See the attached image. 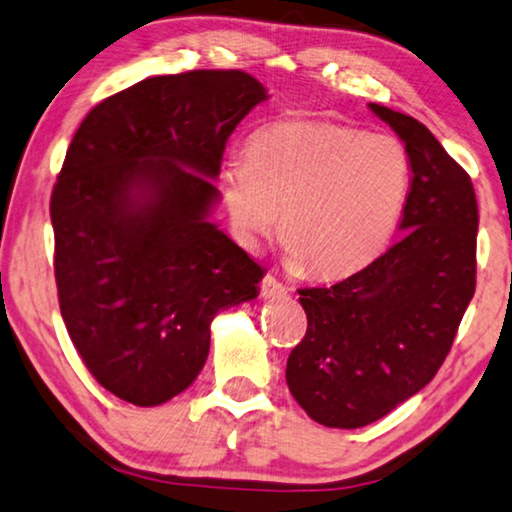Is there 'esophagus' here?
Returning a JSON list of instances; mask_svg holds the SVG:
<instances>
[{"label":"esophagus","mask_w":512,"mask_h":512,"mask_svg":"<svg viewBox=\"0 0 512 512\" xmlns=\"http://www.w3.org/2000/svg\"><path fill=\"white\" fill-rule=\"evenodd\" d=\"M286 293H288V288L283 286L277 277L265 274L261 281V295L265 297V300H279V297H286Z\"/></svg>","instance_id":"34e87169"}]
</instances>
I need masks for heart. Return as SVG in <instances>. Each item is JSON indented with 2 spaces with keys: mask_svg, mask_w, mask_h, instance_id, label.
<instances>
[{
  "mask_svg": "<svg viewBox=\"0 0 512 512\" xmlns=\"http://www.w3.org/2000/svg\"><path fill=\"white\" fill-rule=\"evenodd\" d=\"M229 215L247 240L279 238L313 277H341L375 261L403 217L412 160L403 141L332 121L267 123L245 160L219 178Z\"/></svg>",
  "mask_w": 512,
  "mask_h": 512,
  "instance_id": "obj_1",
  "label": "heart"
}]
</instances>
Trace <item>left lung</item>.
Listing matches in <instances>:
<instances>
[{
	"label": "left lung",
	"instance_id": "obj_1",
	"mask_svg": "<svg viewBox=\"0 0 512 512\" xmlns=\"http://www.w3.org/2000/svg\"><path fill=\"white\" fill-rule=\"evenodd\" d=\"M403 139L412 187L403 238L329 288H302L306 334L286 364L293 398L327 428L368 426L419 393L451 350L476 290L471 178L412 116L368 105Z\"/></svg>",
	"mask_w": 512,
	"mask_h": 512
}]
</instances>
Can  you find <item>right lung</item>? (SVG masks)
Instances as JSON below:
<instances>
[{
  "label": "right lung",
  "mask_w": 512,
  "mask_h": 512,
  "mask_svg": "<svg viewBox=\"0 0 512 512\" xmlns=\"http://www.w3.org/2000/svg\"><path fill=\"white\" fill-rule=\"evenodd\" d=\"M263 100L242 70L157 75L102 100L70 141L50 201L59 309L125 403L190 387L212 318L258 295L263 267L208 215L226 141Z\"/></svg>",
  "instance_id": "1"
}]
</instances>
